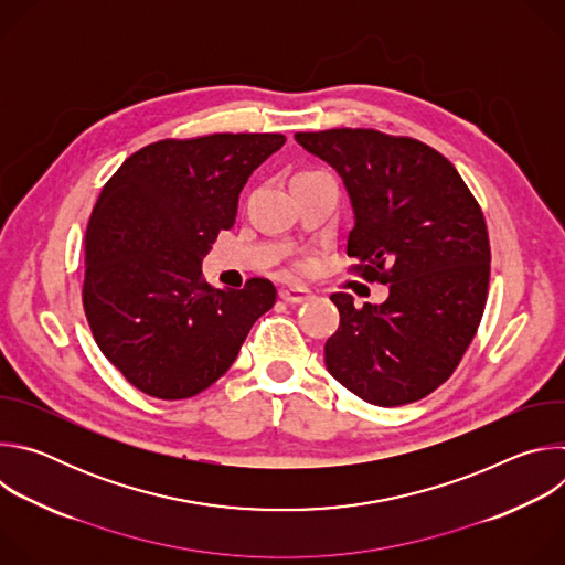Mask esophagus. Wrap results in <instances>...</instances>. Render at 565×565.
I'll return each instance as SVG.
<instances>
[{
  "mask_svg": "<svg viewBox=\"0 0 565 565\" xmlns=\"http://www.w3.org/2000/svg\"><path fill=\"white\" fill-rule=\"evenodd\" d=\"M279 297H281L286 303H301V301H306V299L310 297V292H308L306 288L295 286V288H281V290H279Z\"/></svg>",
  "mask_w": 565,
  "mask_h": 565,
  "instance_id": "esophagus-1",
  "label": "esophagus"
}]
</instances>
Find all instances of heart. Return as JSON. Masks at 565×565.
Returning a JSON list of instances; mask_svg holds the SVG:
<instances>
[{
  "label": "heart",
  "instance_id": "1",
  "mask_svg": "<svg viewBox=\"0 0 565 565\" xmlns=\"http://www.w3.org/2000/svg\"><path fill=\"white\" fill-rule=\"evenodd\" d=\"M303 174H315V172H303Z\"/></svg>",
  "mask_w": 565,
  "mask_h": 565
}]
</instances>
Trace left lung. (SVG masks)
I'll use <instances>...</instances> for the list:
<instances>
[{"instance_id":"obj_1","label":"left lung","mask_w":565,"mask_h":565,"mask_svg":"<svg viewBox=\"0 0 565 565\" xmlns=\"http://www.w3.org/2000/svg\"><path fill=\"white\" fill-rule=\"evenodd\" d=\"M342 179L353 230L347 253L382 303L331 295L340 327L327 340L329 373L377 407L438 388L476 335L490 286L486 216L449 160L414 138L373 129L295 134Z\"/></svg>"}]
</instances>
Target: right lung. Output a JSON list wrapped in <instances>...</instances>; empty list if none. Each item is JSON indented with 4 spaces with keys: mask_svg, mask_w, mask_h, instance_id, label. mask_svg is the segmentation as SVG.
<instances>
[{
    "mask_svg": "<svg viewBox=\"0 0 565 565\" xmlns=\"http://www.w3.org/2000/svg\"><path fill=\"white\" fill-rule=\"evenodd\" d=\"M286 138L158 140L103 188L85 234V312L105 358L142 393L183 399L214 384L277 301L268 279L212 288L201 264L238 194Z\"/></svg>",
    "mask_w": 565,
    "mask_h": 565,
    "instance_id": "add662e5",
    "label": "right lung"
}]
</instances>
